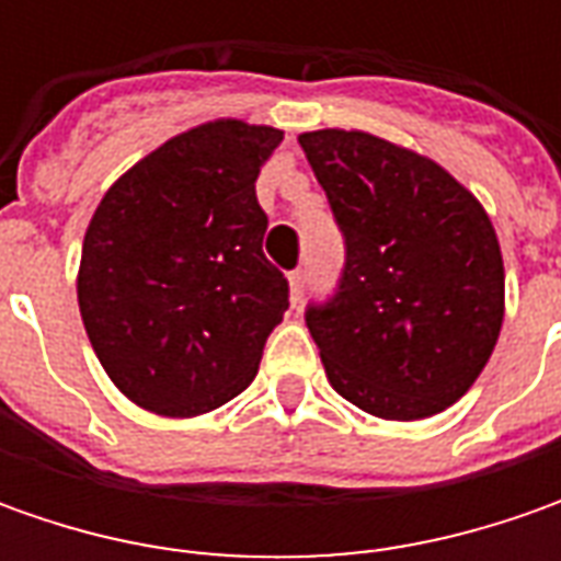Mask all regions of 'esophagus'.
Here are the masks:
<instances>
[{
    "mask_svg": "<svg viewBox=\"0 0 561 561\" xmlns=\"http://www.w3.org/2000/svg\"><path fill=\"white\" fill-rule=\"evenodd\" d=\"M302 296H306V271H293L290 274V302L293 309L302 302Z\"/></svg>",
    "mask_w": 561,
    "mask_h": 561,
    "instance_id": "34e87169",
    "label": "esophagus"
}]
</instances>
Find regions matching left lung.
Listing matches in <instances>:
<instances>
[{
    "instance_id": "left-lung-1",
    "label": "left lung",
    "mask_w": 561,
    "mask_h": 561,
    "mask_svg": "<svg viewBox=\"0 0 561 561\" xmlns=\"http://www.w3.org/2000/svg\"><path fill=\"white\" fill-rule=\"evenodd\" d=\"M299 146L346 237L340 293L306 314L324 375L375 419L440 415L503 331L506 268L486 208L443 164L368 130H306Z\"/></svg>"
}]
</instances>
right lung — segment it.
<instances>
[{
    "label": "right lung",
    "mask_w": 561,
    "mask_h": 561,
    "mask_svg": "<svg viewBox=\"0 0 561 561\" xmlns=\"http://www.w3.org/2000/svg\"><path fill=\"white\" fill-rule=\"evenodd\" d=\"M271 124L215 118L164 140L105 190L77 268L93 353L124 397L196 419L259 371L287 312V280L262 252L259 168Z\"/></svg>",
    "instance_id": "obj_1"
}]
</instances>
